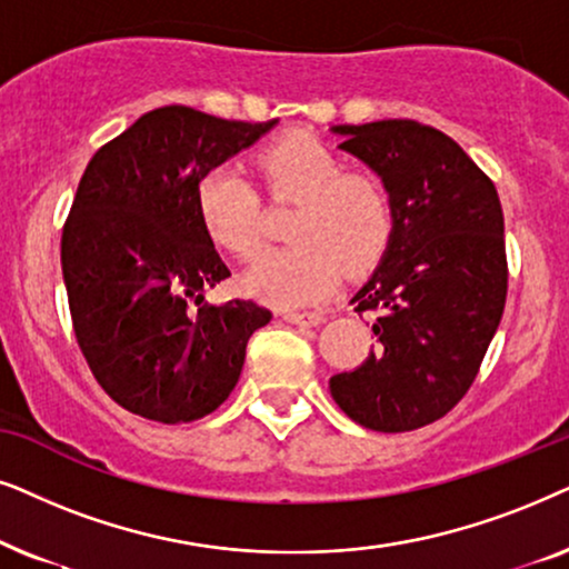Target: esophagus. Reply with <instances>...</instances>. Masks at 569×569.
<instances>
[{
  "instance_id": "34e87169",
  "label": "esophagus",
  "mask_w": 569,
  "mask_h": 569,
  "mask_svg": "<svg viewBox=\"0 0 569 569\" xmlns=\"http://www.w3.org/2000/svg\"><path fill=\"white\" fill-rule=\"evenodd\" d=\"M283 320L299 328H317L325 320L322 312H283Z\"/></svg>"
}]
</instances>
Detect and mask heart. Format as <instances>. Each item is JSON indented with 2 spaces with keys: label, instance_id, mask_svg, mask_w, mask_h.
Wrapping results in <instances>:
<instances>
[{
  "label": "heart",
  "instance_id": "obj_1",
  "mask_svg": "<svg viewBox=\"0 0 569 569\" xmlns=\"http://www.w3.org/2000/svg\"><path fill=\"white\" fill-rule=\"evenodd\" d=\"M264 184L297 200L291 244L268 249L247 270L244 289L278 307H305L336 289L343 264L363 270L390 241L392 206L372 173L340 171V161L312 134H286L257 153ZM197 210L208 237L233 257H252L260 244V200L244 173L216 166L197 187Z\"/></svg>",
  "mask_w": 569,
  "mask_h": 569
}]
</instances>
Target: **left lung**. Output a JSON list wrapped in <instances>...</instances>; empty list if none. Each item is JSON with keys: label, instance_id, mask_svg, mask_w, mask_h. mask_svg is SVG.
<instances>
[{"label": "left lung", "instance_id": "8db88e82", "mask_svg": "<svg viewBox=\"0 0 569 569\" xmlns=\"http://www.w3.org/2000/svg\"><path fill=\"white\" fill-rule=\"evenodd\" d=\"M340 150L382 179L388 249L351 299L377 312L380 346L330 377L348 419L411 431L442 419L471 388L507 299L505 218L491 179L456 140L411 119L338 124Z\"/></svg>", "mask_w": 569, "mask_h": 569}]
</instances>
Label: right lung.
Returning a JSON list of instances; mask_svg holds the SVG:
<instances>
[{
	"label": "right lung",
	"instance_id": "1",
	"mask_svg": "<svg viewBox=\"0 0 569 569\" xmlns=\"http://www.w3.org/2000/svg\"><path fill=\"white\" fill-rule=\"evenodd\" d=\"M276 124L163 106L82 173L62 231L74 338L98 385L142 419L213 413L237 388L247 340L270 322L254 301H206L231 270L200 221L197 187Z\"/></svg>",
	"mask_w": 569,
	"mask_h": 569
}]
</instances>
